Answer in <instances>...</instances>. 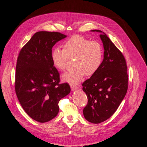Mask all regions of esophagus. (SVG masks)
I'll return each mask as SVG.
<instances>
[{
	"mask_svg": "<svg viewBox=\"0 0 147 147\" xmlns=\"http://www.w3.org/2000/svg\"><path fill=\"white\" fill-rule=\"evenodd\" d=\"M70 87L72 91H75L78 90L79 89V86L78 85H76V84H70Z\"/></svg>",
	"mask_w": 147,
	"mask_h": 147,
	"instance_id": "esophagus-1",
	"label": "esophagus"
}]
</instances>
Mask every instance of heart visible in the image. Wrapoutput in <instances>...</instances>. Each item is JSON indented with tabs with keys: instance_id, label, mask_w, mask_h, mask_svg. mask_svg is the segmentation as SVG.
Listing matches in <instances>:
<instances>
[{
	"instance_id": "1",
	"label": "heart",
	"mask_w": 147,
	"mask_h": 147,
	"mask_svg": "<svg viewBox=\"0 0 147 147\" xmlns=\"http://www.w3.org/2000/svg\"><path fill=\"white\" fill-rule=\"evenodd\" d=\"M69 58H75L76 67L65 73L62 79L74 84L80 82L86 74L91 76L99 69L103 58L102 48L98 42H90L83 37L75 36L64 43V49L57 47L51 53L54 66L60 70H64Z\"/></svg>"
}]
</instances>
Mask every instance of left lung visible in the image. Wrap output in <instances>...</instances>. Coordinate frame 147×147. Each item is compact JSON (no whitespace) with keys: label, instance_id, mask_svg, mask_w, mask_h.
<instances>
[{"label":"left lung","instance_id":"8db88e82","mask_svg":"<svg viewBox=\"0 0 147 147\" xmlns=\"http://www.w3.org/2000/svg\"><path fill=\"white\" fill-rule=\"evenodd\" d=\"M99 32L104 49V59L98 70L83 84L88 102L83 109L88 121L98 124L109 119L115 112L127 90L128 75L122 53L106 34Z\"/></svg>","mask_w":147,"mask_h":147}]
</instances>
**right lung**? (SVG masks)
<instances>
[{"mask_svg":"<svg viewBox=\"0 0 147 147\" xmlns=\"http://www.w3.org/2000/svg\"><path fill=\"white\" fill-rule=\"evenodd\" d=\"M66 37L58 32H37L19 53L15 92L22 109L38 122L55 118L59 101L71 91L68 83L59 84V74L51 58L53 46Z\"/></svg>","mask_w":147,"mask_h":147,"instance_id":"obj_1","label":"right lung"}]
</instances>
